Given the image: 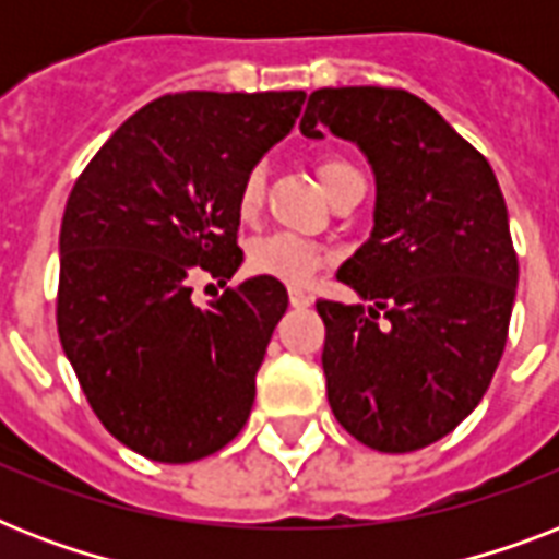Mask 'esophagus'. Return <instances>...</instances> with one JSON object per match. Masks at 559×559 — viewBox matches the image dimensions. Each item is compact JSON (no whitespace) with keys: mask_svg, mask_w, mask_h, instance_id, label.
Listing matches in <instances>:
<instances>
[{"mask_svg":"<svg viewBox=\"0 0 559 559\" xmlns=\"http://www.w3.org/2000/svg\"><path fill=\"white\" fill-rule=\"evenodd\" d=\"M289 305L293 307H310L313 305V296L301 287H289Z\"/></svg>","mask_w":559,"mask_h":559,"instance_id":"34e87169","label":"esophagus"}]
</instances>
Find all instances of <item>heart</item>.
<instances>
[{
  "label": "heart",
  "mask_w": 559,
  "mask_h": 559,
  "mask_svg": "<svg viewBox=\"0 0 559 559\" xmlns=\"http://www.w3.org/2000/svg\"><path fill=\"white\" fill-rule=\"evenodd\" d=\"M316 174L322 179L324 191L340 193L348 186L354 177H362L348 159L342 156H322L316 162ZM263 168L254 165L243 174L240 186H237V217L243 223H252L261 214L263 205ZM328 263V252L313 240L289 235V231H278V235L258 237L249 252H246V266L254 275H266V278L284 281V284H307L316 272Z\"/></svg>",
  "instance_id": "obj_1"
}]
</instances>
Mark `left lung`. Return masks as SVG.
I'll use <instances>...</instances> for the list:
<instances>
[{"label":"left lung","mask_w":559,"mask_h":559,"mask_svg":"<svg viewBox=\"0 0 559 559\" xmlns=\"http://www.w3.org/2000/svg\"><path fill=\"white\" fill-rule=\"evenodd\" d=\"M319 124L377 177L373 231L340 270L373 307L316 305L328 400L371 450H420L478 406L502 359L520 281L504 197L485 156L406 90H316L301 133Z\"/></svg>","instance_id":"left-lung-1"}]
</instances>
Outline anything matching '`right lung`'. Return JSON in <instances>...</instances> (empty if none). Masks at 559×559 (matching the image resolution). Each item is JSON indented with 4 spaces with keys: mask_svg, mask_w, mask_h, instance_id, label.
I'll list each match as a JSON object with an SVG mask.
<instances>
[{
    "mask_svg": "<svg viewBox=\"0 0 559 559\" xmlns=\"http://www.w3.org/2000/svg\"><path fill=\"white\" fill-rule=\"evenodd\" d=\"M305 92L162 95L109 135L60 226L57 333L109 435L162 464L223 450L254 403L287 289L266 275L191 301L243 261L237 186L293 130Z\"/></svg>",
    "mask_w": 559,
    "mask_h": 559,
    "instance_id": "obj_1",
    "label": "right lung"
}]
</instances>
